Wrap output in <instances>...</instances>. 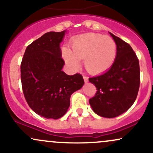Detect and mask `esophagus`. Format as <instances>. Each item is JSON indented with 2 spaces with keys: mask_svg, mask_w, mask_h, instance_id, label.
Listing matches in <instances>:
<instances>
[{
  "mask_svg": "<svg viewBox=\"0 0 153 153\" xmlns=\"http://www.w3.org/2000/svg\"><path fill=\"white\" fill-rule=\"evenodd\" d=\"M83 79H84V81L85 82H87L88 81V78L87 76H85V75H83Z\"/></svg>",
  "mask_w": 153,
  "mask_h": 153,
  "instance_id": "1",
  "label": "esophagus"
}]
</instances>
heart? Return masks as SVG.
I'll return each mask as SVG.
<instances>
[{"label":"heart","instance_id":"b5f03b06","mask_svg":"<svg viewBox=\"0 0 153 153\" xmlns=\"http://www.w3.org/2000/svg\"><path fill=\"white\" fill-rule=\"evenodd\" d=\"M71 50L62 49L65 62L73 69H78L80 59H84L85 69L92 74H100L108 71L117 57V45L108 36L87 33L73 39Z\"/></svg>","mask_w":153,"mask_h":153}]
</instances>
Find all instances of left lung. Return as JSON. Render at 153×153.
Instances as JSON below:
<instances>
[{
    "label": "left lung",
    "instance_id": "obj_1",
    "mask_svg": "<svg viewBox=\"0 0 153 153\" xmlns=\"http://www.w3.org/2000/svg\"><path fill=\"white\" fill-rule=\"evenodd\" d=\"M110 35L117 45V57L110 69L88 79L96 88L94 97L89 99L96 114L106 118L122 114L132 106L140 83L139 59L130 45Z\"/></svg>",
    "mask_w": 153,
    "mask_h": 153
}]
</instances>
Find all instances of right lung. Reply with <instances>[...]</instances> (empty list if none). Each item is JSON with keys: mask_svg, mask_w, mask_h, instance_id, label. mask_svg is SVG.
I'll list each match as a JSON object with an SVG mask.
<instances>
[{"mask_svg": "<svg viewBox=\"0 0 153 153\" xmlns=\"http://www.w3.org/2000/svg\"><path fill=\"white\" fill-rule=\"evenodd\" d=\"M66 31H50L26 47L22 64L21 80L26 102L36 114L57 119L65 114L70 99L84 84L82 75H68L62 71L60 43Z\"/></svg>", "mask_w": 153, "mask_h": 153, "instance_id": "1", "label": "right lung"}]
</instances>
